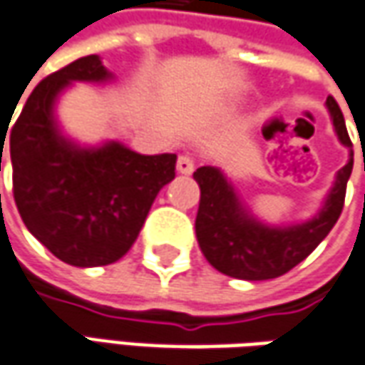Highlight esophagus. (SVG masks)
Wrapping results in <instances>:
<instances>
[{
	"label": "esophagus",
	"mask_w": 365,
	"mask_h": 365,
	"mask_svg": "<svg viewBox=\"0 0 365 365\" xmlns=\"http://www.w3.org/2000/svg\"><path fill=\"white\" fill-rule=\"evenodd\" d=\"M194 170H195L194 158H190V155H180V159H178V171L187 175V173H192Z\"/></svg>",
	"instance_id": "34e87169"
}]
</instances>
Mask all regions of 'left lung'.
<instances>
[{
	"instance_id": "obj_1",
	"label": "left lung",
	"mask_w": 365,
	"mask_h": 365,
	"mask_svg": "<svg viewBox=\"0 0 365 365\" xmlns=\"http://www.w3.org/2000/svg\"><path fill=\"white\" fill-rule=\"evenodd\" d=\"M325 105L329 108L339 141L351 147L339 105L333 96L327 98ZM351 168L354 153L346 168L337 171L331 192L319 214L305 224L284 228L267 226L252 218L218 168L204 165L195 170L194 178L200 185L195 236L206 260L224 274L245 281H267L289 272L317 248L341 216Z\"/></svg>"
}]
</instances>
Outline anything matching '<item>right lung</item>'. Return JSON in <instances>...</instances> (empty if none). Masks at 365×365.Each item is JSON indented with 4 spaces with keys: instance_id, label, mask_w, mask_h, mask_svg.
Returning <instances> with one entry per match:
<instances>
[{
    "instance_id": "right-lung-1",
    "label": "right lung",
    "mask_w": 365,
    "mask_h": 365,
    "mask_svg": "<svg viewBox=\"0 0 365 365\" xmlns=\"http://www.w3.org/2000/svg\"><path fill=\"white\" fill-rule=\"evenodd\" d=\"M108 78L96 54L78 58L46 76L11 125L19 216L54 257L72 267H105L125 257L159 190L175 178V153L141 155L115 141L82 149L60 135L56 96L70 82Z\"/></svg>"
}]
</instances>
